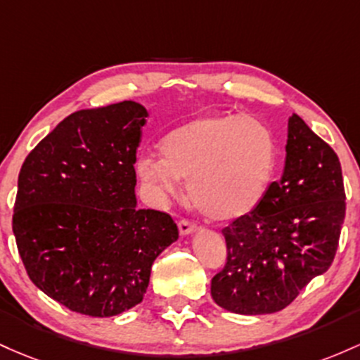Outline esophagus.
<instances>
[{
  "label": "esophagus",
  "instance_id": "esophagus-1",
  "mask_svg": "<svg viewBox=\"0 0 360 360\" xmlns=\"http://www.w3.org/2000/svg\"><path fill=\"white\" fill-rule=\"evenodd\" d=\"M179 229H180L181 234H191L197 229V224L193 223V221L181 219V221H179Z\"/></svg>",
  "mask_w": 360,
  "mask_h": 360
}]
</instances>
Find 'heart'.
<instances>
[{
  "label": "heart",
  "mask_w": 360,
  "mask_h": 360,
  "mask_svg": "<svg viewBox=\"0 0 360 360\" xmlns=\"http://www.w3.org/2000/svg\"><path fill=\"white\" fill-rule=\"evenodd\" d=\"M161 156H141L137 175L163 195H176L180 179L202 214L229 221L252 211L277 165L276 136L255 117L207 114L173 129Z\"/></svg>",
  "instance_id": "heart-1"
}]
</instances>
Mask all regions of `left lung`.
<instances>
[{
  "mask_svg": "<svg viewBox=\"0 0 360 360\" xmlns=\"http://www.w3.org/2000/svg\"><path fill=\"white\" fill-rule=\"evenodd\" d=\"M345 219L337 153L289 117L285 167L245 216L223 229L228 257L211 281L217 306L238 314L284 309L332 265Z\"/></svg>",
  "mask_w": 360,
  "mask_h": 360,
  "instance_id": "1",
  "label": "left lung"
}]
</instances>
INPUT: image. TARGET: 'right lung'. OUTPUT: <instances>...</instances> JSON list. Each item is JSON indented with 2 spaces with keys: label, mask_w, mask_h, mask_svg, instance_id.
Here are the masks:
<instances>
[{
  "label": "right lung",
  "mask_w": 360,
  "mask_h": 360,
  "mask_svg": "<svg viewBox=\"0 0 360 360\" xmlns=\"http://www.w3.org/2000/svg\"><path fill=\"white\" fill-rule=\"evenodd\" d=\"M146 117L131 100L75 112L20 169V257L42 292L79 314L107 318L139 304L153 262L179 238L169 214L136 205V149Z\"/></svg>",
  "instance_id": "1"
}]
</instances>
